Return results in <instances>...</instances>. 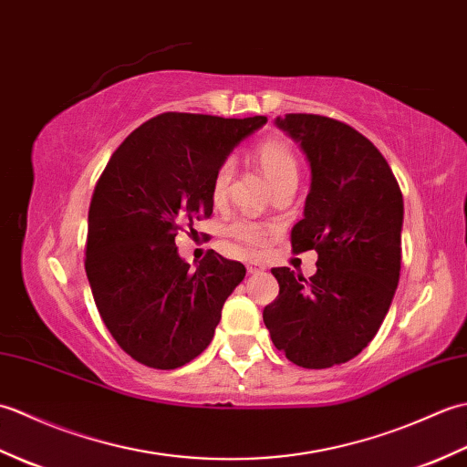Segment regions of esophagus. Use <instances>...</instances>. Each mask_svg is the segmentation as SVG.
I'll use <instances>...</instances> for the list:
<instances>
[{
	"instance_id": "obj_1",
	"label": "esophagus",
	"mask_w": 467,
	"mask_h": 467,
	"mask_svg": "<svg viewBox=\"0 0 467 467\" xmlns=\"http://www.w3.org/2000/svg\"><path fill=\"white\" fill-rule=\"evenodd\" d=\"M246 271H249V275H256V273H263L265 266L259 263H249L246 265Z\"/></svg>"
}]
</instances>
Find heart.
Listing matches in <instances>:
<instances>
[{"instance_id": "obj_1", "label": "heart", "mask_w": 467, "mask_h": 467, "mask_svg": "<svg viewBox=\"0 0 467 467\" xmlns=\"http://www.w3.org/2000/svg\"><path fill=\"white\" fill-rule=\"evenodd\" d=\"M254 158L263 168L265 176L269 178L273 188L299 181V162H296L293 150L285 142L266 140L259 144L254 150ZM233 171L234 168L231 161H224L216 168L213 186H211V192L216 202L224 201V196L228 192V184H231V178H233ZM231 234L234 239H239L246 244H259L263 241V228L253 221H236L231 226Z\"/></svg>"}]
</instances>
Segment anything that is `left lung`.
Segmentation results:
<instances>
[{
	"label": "left lung",
	"instance_id": "left-lung-1",
	"mask_svg": "<svg viewBox=\"0 0 467 467\" xmlns=\"http://www.w3.org/2000/svg\"><path fill=\"white\" fill-rule=\"evenodd\" d=\"M275 124L301 146L311 168L293 253L315 251L309 279L273 269L279 296L263 321L286 359L327 369L359 355L379 331L401 269L403 196L381 152L355 128L317 114Z\"/></svg>",
	"mask_w": 467,
	"mask_h": 467
}]
</instances>
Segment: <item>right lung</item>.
Here are the masks:
<instances>
[{
	"instance_id": "add662e5",
	"label": "right lung",
	"mask_w": 467,
	"mask_h": 467,
	"mask_svg": "<svg viewBox=\"0 0 467 467\" xmlns=\"http://www.w3.org/2000/svg\"><path fill=\"white\" fill-rule=\"evenodd\" d=\"M265 116L168 112L144 122L106 164L88 213L86 275L116 343L154 369H176L211 345L246 269L211 251L191 269L182 223L213 214L216 168Z\"/></svg>"
}]
</instances>
